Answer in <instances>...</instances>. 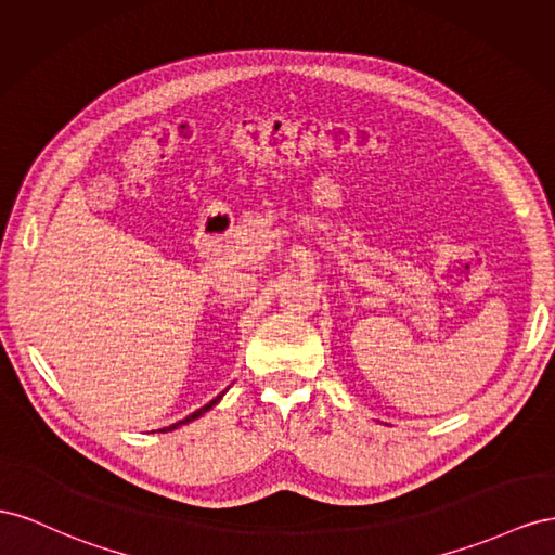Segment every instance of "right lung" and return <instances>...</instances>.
I'll list each match as a JSON object with an SVG mask.
<instances>
[{
	"label": "right lung",
	"instance_id": "right-lung-1",
	"mask_svg": "<svg viewBox=\"0 0 555 555\" xmlns=\"http://www.w3.org/2000/svg\"><path fill=\"white\" fill-rule=\"evenodd\" d=\"M225 392H228V388H225L223 392H220V395H218V398H214V400H211L209 404H204L202 409H197V411H195V414H190V416H185L183 421H179V423H173V425H169V427H163V430H160V433H171V430H177V427H181V425H188V423H193L195 418L204 416V414H207V411H209V409H214V406H216V404H218L220 400H223V395H225Z\"/></svg>",
	"mask_w": 555,
	"mask_h": 555
}]
</instances>
